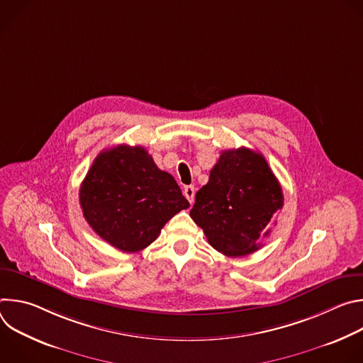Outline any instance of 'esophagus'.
Segmentation results:
<instances>
[{"label":"esophagus","instance_id":"1","mask_svg":"<svg viewBox=\"0 0 363 363\" xmlns=\"http://www.w3.org/2000/svg\"><path fill=\"white\" fill-rule=\"evenodd\" d=\"M184 195L185 198L189 201V203L192 205L194 203V199H195V188L192 185H188L184 188Z\"/></svg>","mask_w":363,"mask_h":363}]
</instances>
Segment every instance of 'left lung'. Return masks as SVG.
<instances>
[{"instance_id": "8db88e82", "label": "left lung", "mask_w": 363, "mask_h": 363, "mask_svg": "<svg viewBox=\"0 0 363 363\" xmlns=\"http://www.w3.org/2000/svg\"><path fill=\"white\" fill-rule=\"evenodd\" d=\"M283 202L280 182L263 155L238 147L223 150L189 216L217 251L240 257L262 247Z\"/></svg>"}]
</instances>
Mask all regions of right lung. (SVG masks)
Masks as SVG:
<instances>
[{"label":"right lung","instance_id":"1","mask_svg":"<svg viewBox=\"0 0 363 363\" xmlns=\"http://www.w3.org/2000/svg\"><path fill=\"white\" fill-rule=\"evenodd\" d=\"M79 196L93 231L125 252L146 248L189 206L174 177L155 165L145 147L128 145L97 155Z\"/></svg>","mask_w":363,"mask_h":363}]
</instances>
